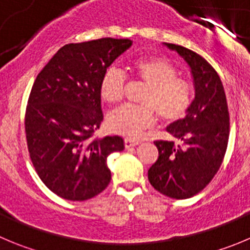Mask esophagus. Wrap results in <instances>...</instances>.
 Wrapping results in <instances>:
<instances>
[{"mask_svg":"<svg viewBox=\"0 0 250 250\" xmlns=\"http://www.w3.org/2000/svg\"><path fill=\"white\" fill-rule=\"evenodd\" d=\"M138 144H139V142H137V141H132V139H128V138L125 139V146L127 149L132 148V146H138Z\"/></svg>","mask_w":250,"mask_h":250,"instance_id":"esophagus-1","label":"esophagus"}]
</instances>
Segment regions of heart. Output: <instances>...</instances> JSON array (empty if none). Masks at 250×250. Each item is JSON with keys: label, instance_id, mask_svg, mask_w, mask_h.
Returning a JSON list of instances; mask_svg holds the SVG:
<instances>
[{"label": "heart", "instance_id": "obj_1", "mask_svg": "<svg viewBox=\"0 0 250 250\" xmlns=\"http://www.w3.org/2000/svg\"><path fill=\"white\" fill-rule=\"evenodd\" d=\"M133 76L148 85L141 99L142 106L125 104L107 116V125L113 133L137 139L157 122V114L165 123H175L188 114L192 104V87L171 62L162 57L138 58L130 65ZM127 88V76L121 69L109 66L99 83L101 99L117 104Z\"/></svg>", "mask_w": 250, "mask_h": 250}]
</instances>
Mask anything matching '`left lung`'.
I'll list each match as a JSON object with an SVG mask.
<instances>
[{
    "label": "left lung",
    "instance_id": "1",
    "mask_svg": "<svg viewBox=\"0 0 250 250\" xmlns=\"http://www.w3.org/2000/svg\"><path fill=\"white\" fill-rule=\"evenodd\" d=\"M191 67L195 100L186 117L167 128L175 141H155L159 157L148 170L149 183L171 199H190L204 190L222 165L229 138V112L222 81L195 51L167 43Z\"/></svg>",
    "mask_w": 250,
    "mask_h": 250
}]
</instances>
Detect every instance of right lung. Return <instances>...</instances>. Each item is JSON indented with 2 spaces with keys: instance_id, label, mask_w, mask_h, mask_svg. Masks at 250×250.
<instances>
[{
  "instance_id": "right-lung-1",
  "label": "right lung",
  "mask_w": 250,
  "mask_h": 250,
  "mask_svg": "<svg viewBox=\"0 0 250 250\" xmlns=\"http://www.w3.org/2000/svg\"><path fill=\"white\" fill-rule=\"evenodd\" d=\"M130 45L114 38L66 44L30 90L24 117L30 160L44 185L62 199H92L111 181L107 157L125 146L120 136H95L104 121L99 83Z\"/></svg>"
}]
</instances>
